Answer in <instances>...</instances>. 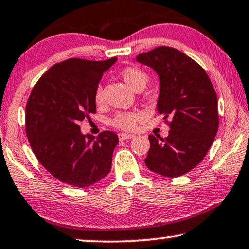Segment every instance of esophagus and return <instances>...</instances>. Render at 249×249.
<instances>
[{
  "mask_svg": "<svg viewBox=\"0 0 249 249\" xmlns=\"http://www.w3.org/2000/svg\"><path fill=\"white\" fill-rule=\"evenodd\" d=\"M134 135L133 134H128V133H118V139L121 141H124V140H127V139H132Z\"/></svg>",
  "mask_w": 249,
  "mask_h": 249,
  "instance_id": "1",
  "label": "esophagus"
}]
</instances>
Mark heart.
I'll use <instances>...</instances> for the list:
<instances>
[{"label": "heart", "mask_w": 249, "mask_h": 249, "mask_svg": "<svg viewBox=\"0 0 249 249\" xmlns=\"http://www.w3.org/2000/svg\"><path fill=\"white\" fill-rule=\"evenodd\" d=\"M121 77L124 79V82L130 86L132 90L134 91H141L147 86L148 84V75L142 71V69L134 67V66H127L124 67L119 71ZM104 101V97H102V89L101 86H98L97 90L94 93V102L97 105H101ZM140 114L137 111H127V112H119L111 119V125L115 127L121 128V130H133L137 125L139 119H140Z\"/></svg>", "instance_id": "heart-1"}]
</instances>
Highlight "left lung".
<instances>
[{"instance_id":"obj_1","label":"left lung","mask_w":249,"mask_h":249,"mask_svg":"<svg viewBox=\"0 0 249 249\" xmlns=\"http://www.w3.org/2000/svg\"><path fill=\"white\" fill-rule=\"evenodd\" d=\"M137 61L157 72V111L164 119L171 118L167 138L149 135L144 163L157 174L180 177L203 160L214 142L218 130L216 92L204 68L177 49L159 46L139 54Z\"/></svg>"}]
</instances>
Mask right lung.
Instances as JSON below:
<instances>
[{
  "label": "right lung",
  "instance_id": "obj_1",
  "mask_svg": "<svg viewBox=\"0 0 249 249\" xmlns=\"http://www.w3.org/2000/svg\"><path fill=\"white\" fill-rule=\"evenodd\" d=\"M117 58H71L52 66L38 79L26 105V134L43 167L59 181L86 188L111 168L117 134H82L78 122L95 112L94 93Z\"/></svg>",
  "mask_w": 249,
  "mask_h": 249
}]
</instances>
